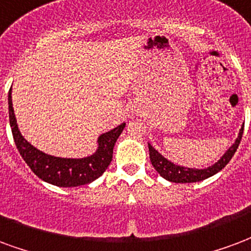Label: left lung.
Returning a JSON list of instances; mask_svg holds the SVG:
<instances>
[{
	"mask_svg": "<svg viewBox=\"0 0 251 251\" xmlns=\"http://www.w3.org/2000/svg\"><path fill=\"white\" fill-rule=\"evenodd\" d=\"M242 133L243 127L239 131L238 138L235 140V143L228 148L222 158L219 159L217 163L213 164L211 167L203 168V170L186 168L182 167V166H176V164L171 163L170 160H167L164 156H162L151 144H148L150 159H151V163H152L153 168L160 174V176H163L164 179H167L170 182H174V183H194V182H201V180H204V179L210 178V176H213L217 173H219L231 160L234 153L237 151V148H238L239 143H241Z\"/></svg>",
	"mask_w": 251,
	"mask_h": 251,
	"instance_id": "left-lung-1",
	"label": "left lung"
}]
</instances>
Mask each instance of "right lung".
<instances>
[{"instance_id":"1","label":"right lung","mask_w":251,"mask_h":251,"mask_svg":"<svg viewBox=\"0 0 251 251\" xmlns=\"http://www.w3.org/2000/svg\"><path fill=\"white\" fill-rule=\"evenodd\" d=\"M8 101L9 122L18 152L38 178L58 187H77L91 183L95 179L101 176L112 160L113 146L126 127V123H123L103 133L98 140V151L91 156L81 159L56 158L33 147L20 133L13 111L12 88L9 91Z\"/></svg>"}]
</instances>
